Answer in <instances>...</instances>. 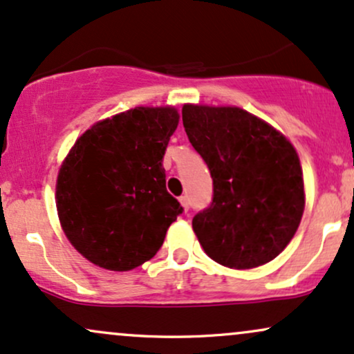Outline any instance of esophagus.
I'll return each mask as SVG.
<instances>
[{
  "label": "esophagus",
  "instance_id": "34e87169",
  "mask_svg": "<svg viewBox=\"0 0 354 354\" xmlns=\"http://www.w3.org/2000/svg\"><path fill=\"white\" fill-rule=\"evenodd\" d=\"M180 201H181V205H183V208H185V211H188L189 209V198L188 196H181Z\"/></svg>",
  "mask_w": 354,
  "mask_h": 354
}]
</instances>
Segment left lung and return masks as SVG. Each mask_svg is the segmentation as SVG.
Returning a JSON list of instances; mask_svg holds the SVG:
<instances>
[{
    "label": "left lung",
    "instance_id": "left-lung-1",
    "mask_svg": "<svg viewBox=\"0 0 354 354\" xmlns=\"http://www.w3.org/2000/svg\"><path fill=\"white\" fill-rule=\"evenodd\" d=\"M183 126L213 178L209 206L193 218L203 250L234 270L274 259L295 236L304 209L293 146L239 108L186 104Z\"/></svg>",
    "mask_w": 354,
    "mask_h": 354
}]
</instances>
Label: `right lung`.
Here are the masks:
<instances>
[{"label":"right lung","mask_w":354,"mask_h":354,"mask_svg":"<svg viewBox=\"0 0 354 354\" xmlns=\"http://www.w3.org/2000/svg\"><path fill=\"white\" fill-rule=\"evenodd\" d=\"M180 115L135 108L100 121L76 141L56 185L64 234L84 258L111 271L151 259L183 213L166 191L163 158Z\"/></svg>","instance_id":"1"}]
</instances>
